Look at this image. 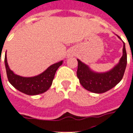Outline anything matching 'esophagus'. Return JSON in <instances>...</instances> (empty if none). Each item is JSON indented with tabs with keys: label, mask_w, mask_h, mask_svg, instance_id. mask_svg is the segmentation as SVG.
Segmentation results:
<instances>
[{
	"label": "esophagus",
	"mask_w": 133,
	"mask_h": 133,
	"mask_svg": "<svg viewBox=\"0 0 133 133\" xmlns=\"http://www.w3.org/2000/svg\"><path fill=\"white\" fill-rule=\"evenodd\" d=\"M71 55H72V54H71ZM72 55H73V54H72Z\"/></svg>",
	"instance_id": "esophagus-1"
}]
</instances>
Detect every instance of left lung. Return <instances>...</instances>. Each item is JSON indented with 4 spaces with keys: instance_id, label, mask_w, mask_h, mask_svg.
<instances>
[{
    "instance_id": "8db88e82",
    "label": "left lung",
    "mask_w": 133,
    "mask_h": 133,
    "mask_svg": "<svg viewBox=\"0 0 133 133\" xmlns=\"http://www.w3.org/2000/svg\"><path fill=\"white\" fill-rule=\"evenodd\" d=\"M77 61L78 68L77 75L81 85L92 92L99 94L105 92L119 83L124 77L127 64L125 43H124L123 56L120 59L119 63L109 72L105 73L95 72L80 60L77 59Z\"/></svg>"
}]
</instances>
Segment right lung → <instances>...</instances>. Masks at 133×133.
Here are the masks:
<instances>
[{"label":"right lung","instance_id":"obj_1","mask_svg":"<svg viewBox=\"0 0 133 133\" xmlns=\"http://www.w3.org/2000/svg\"><path fill=\"white\" fill-rule=\"evenodd\" d=\"M63 61L50 65L41 75L33 77H23L15 75L9 69L7 61V55L5 56V64L8 81L16 89L28 95H36L48 90L52 85V81L57 69L61 65Z\"/></svg>","mask_w":133,"mask_h":133}]
</instances>
